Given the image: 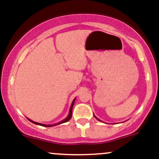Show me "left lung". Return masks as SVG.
<instances>
[{
	"label": "left lung",
	"instance_id": "left-lung-1",
	"mask_svg": "<svg viewBox=\"0 0 159 159\" xmlns=\"http://www.w3.org/2000/svg\"><path fill=\"white\" fill-rule=\"evenodd\" d=\"M96 118H97V117H96ZM97 120H99V119H97Z\"/></svg>",
	"mask_w": 159,
	"mask_h": 159
}]
</instances>
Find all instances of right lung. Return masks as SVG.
<instances>
[{"mask_svg":"<svg viewBox=\"0 0 159 159\" xmlns=\"http://www.w3.org/2000/svg\"><path fill=\"white\" fill-rule=\"evenodd\" d=\"M75 100H76V99H74V100H73V103H72V105H71V107H70V114H69L68 117H66V119H65V120H62V121L59 122V123H58V124H56V125H43V124L37 123V122H34V121H32V120H29V119H28V120H30V121H31V122H32V123L35 124V125H41V126H44V127H52V126H55V125H60V124H62V123H65V122H67V121H69V120H70V119H71V117H72V110H73V104H74V102H75Z\"/></svg>","mask_w":159,"mask_h":159,"instance_id":"add662e5","label":"right lung"}]
</instances>
